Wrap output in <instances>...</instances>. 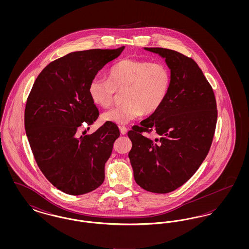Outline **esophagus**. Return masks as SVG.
<instances>
[{
  "label": "esophagus",
  "instance_id": "obj_1",
  "mask_svg": "<svg viewBox=\"0 0 249 249\" xmlns=\"http://www.w3.org/2000/svg\"><path fill=\"white\" fill-rule=\"evenodd\" d=\"M119 130H120V132H121V134H126L127 133V131H128V129L126 128V127H124V126H121V127H119Z\"/></svg>",
  "mask_w": 249,
  "mask_h": 249
}]
</instances>
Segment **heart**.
<instances>
[{
    "mask_svg": "<svg viewBox=\"0 0 249 249\" xmlns=\"http://www.w3.org/2000/svg\"><path fill=\"white\" fill-rule=\"evenodd\" d=\"M172 83L168 67L160 62L126 59L113 64L107 79L96 76L89 85L91 101L99 107H111L118 93H123L120 107L106 112L102 119L125 125L145 116L153 115L163 106Z\"/></svg>",
    "mask_w": 249,
    "mask_h": 249,
    "instance_id": "b5f03b06",
    "label": "heart"
}]
</instances>
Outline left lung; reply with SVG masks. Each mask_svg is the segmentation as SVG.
<instances>
[{
    "label": "left lung",
    "mask_w": 249,
    "mask_h": 249,
    "mask_svg": "<svg viewBox=\"0 0 249 249\" xmlns=\"http://www.w3.org/2000/svg\"><path fill=\"white\" fill-rule=\"evenodd\" d=\"M165 58L172 83L163 106L128 132L136 183L164 194L185 184L199 169L213 142L217 109L213 89L198 64L178 51L144 48ZM154 132L156 139L149 135Z\"/></svg>",
    "instance_id": "obj_1"
}]
</instances>
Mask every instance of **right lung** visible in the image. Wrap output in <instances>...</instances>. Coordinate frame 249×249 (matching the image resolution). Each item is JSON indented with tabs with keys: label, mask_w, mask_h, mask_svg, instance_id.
Returning <instances> with one entry per match:
<instances>
[{
	"label": "right lung",
	"mask_w": 249,
	"mask_h": 249,
	"mask_svg": "<svg viewBox=\"0 0 249 249\" xmlns=\"http://www.w3.org/2000/svg\"><path fill=\"white\" fill-rule=\"evenodd\" d=\"M123 49L76 51L55 59L37 76L28 96L24 124L36 163L54 187L67 194H86L104 183L119 127L106 122L83 137L76 131L99 117L89 94L91 79Z\"/></svg>",
	"instance_id": "right-lung-1"
}]
</instances>
